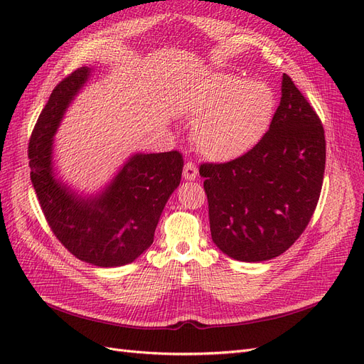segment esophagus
<instances>
[{
	"instance_id": "obj_1",
	"label": "esophagus",
	"mask_w": 364,
	"mask_h": 364,
	"mask_svg": "<svg viewBox=\"0 0 364 364\" xmlns=\"http://www.w3.org/2000/svg\"><path fill=\"white\" fill-rule=\"evenodd\" d=\"M197 173H199V170H197L196 165L193 162H186L185 167H183V178L186 181H196L197 178Z\"/></svg>"
}]
</instances>
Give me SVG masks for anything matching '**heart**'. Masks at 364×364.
<instances>
[{"label":"heart","mask_w":364,"mask_h":364,"mask_svg":"<svg viewBox=\"0 0 364 364\" xmlns=\"http://www.w3.org/2000/svg\"><path fill=\"white\" fill-rule=\"evenodd\" d=\"M274 105V92L267 83L246 82L225 73L211 74L188 107L196 149L214 162L246 155L267 132Z\"/></svg>","instance_id":"obj_1"}]
</instances>
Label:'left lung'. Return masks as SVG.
I'll use <instances>...</instances> for the list:
<instances>
[{
    "instance_id": "left-lung-1",
    "label": "left lung",
    "mask_w": 364,
    "mask_h": 364,
    "mask_svg": "<svg viewBox=\"0 0 364 364\" xmlns=\"http://www.w3.org/2000/svg\"><path fill=\"white\" fill-rule=\"evenodd\" d=\"M269 132L246 155L200 165L214 245L245 262L267 261L301 237L321 196L325 132L287 74Z\"/></svg>"
}]
</instances>
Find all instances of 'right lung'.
Here are the masks:
<instances>
[{
    "mask_svg": "<svg viewBox=\"0 0 364 364\" xmlns=\"http://www.w3.org/2000/svg\"><path fill=\"white\" fill-rule=\"evenodd\" d=\"M92 68L82 67L54 87L28 144L30 179L42 213L74 257L98 267L134 262L153 243L164 206L181 183L179 151L135 153L102 191L83 196L54 173V135Z\"/></svg>",
    "mask_w": 364,
    "mask_h": 364,
    "instance_id": "obj_1",
    "label": "right lung"
}]
</instances>
